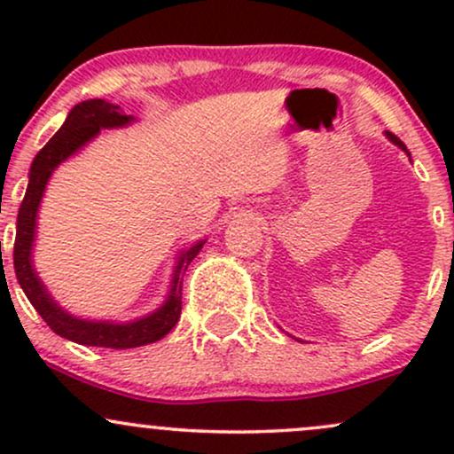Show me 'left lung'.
Returning a JSON list of instances; mask_svg holds the SVG:
<instances>
[{"mask_svg":"<svg viewBox=\"0 0 454 454\" xmlns=\"http://www.w3.org/2000/svg\"><path fill=\"white\" fill-rule=\"evenodd\" d=\"M387 138L390 140V143H393V145H397V147L401 149V151H405V153H408L410 155V151H408V147H405V145L403 143H401V140L397 138V137H395V134H390V132H387Z\"/></svg>","mask_w":454,"mask_h":454,"instance_id":"8db88e82","label":"left lung"}]
</instances>
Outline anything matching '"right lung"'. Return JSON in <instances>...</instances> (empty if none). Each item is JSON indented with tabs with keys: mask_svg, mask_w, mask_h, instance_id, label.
Listing matches in <instances>:
<instances>
[{
	"mask_svg": "<svg viewBox=\"0 0 454 454\" xmlns=\"http://www.w3.org/2000/svg\"><path fill=\"white\" fill-rule=\"evenodd\" d=\"M134 123L132 114H126L121 106L106 100H85L78 102L70 113H67L64 126L55 134L43 149L38 151L29 168V184L25 192L23 202H20L17 217V239H14V273L23 288L29 303L35 307L43 320L53 328L59 337L81 343V346H98L113 348V350H126V348L147 346L161 340L173 331L181 316V288H184V275L190 262L198 256V252L205 245V239L192 245V247L181 249L176 256V264L170 279L168 296L158 309L151 314L137 317L132 322H111V320H87V317H76L61 307L51 296L43 279L38 278L34 269V252L35 226H38V209L43 202L44 190L49 185L51 175L55 173L57 166L66 161L70 155L85 147L90 140L100 134V129L126 128Z\"/></svg>",
	"mask_w": 454,
	"mask_h": 454,
	"instance_id": "right-lung-1",
	"label": "right lung"
}]
</instances>
